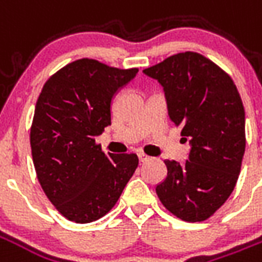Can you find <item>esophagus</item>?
<instances>
[{
  "label": "esophagus",
  "instance_id": "esophagus-1",
  "mask_svg": "<svg viewBox=\"0 0 262 262\" xmlns=\"http://www.w3.org/2000/svg\"><path fill=\"white\" fill-rule=\"evenodd\" d=\"M137 157H139V161H140V163H147L148 160H150V157L146 156L144 153H139L137 154Z\"/></svg>",
  "mask_w": 262,
  "mask_h": 262
}]
</instances>
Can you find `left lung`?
<instances>
[{"label":"left lung","instance_id":"1","mask_svg":"<svg viewBox=\"0 0 262 262\" xmlns=\"http://www.w3.org/2000/svg\"><path fill=\"white\" fill-rule=\"evenodd\" d=\"M164 88L168 115L191 150L184 164L165 160L160 201L185 222L210 217L236 187L246 150V118L234 82L202 54L185 52L143 70Z\"/></svg>","mask_w":262,"mask_h":262}]
</instances>
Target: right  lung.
<instances>
[{"instance_id": "add662e5", "label": "right lung", "mask_w": 262, "mask_h": 262, "mask_svg": "<svg viewBox=\"0 0 262 262\" xmlns=\"http://www.w3.org/2000/svg\"><path fill=\"white\" fill-rule=\"evenodd\" d=\"M137 71L75 60L52 75L37 98L31 127L37 180L71 222L90 223L105 216L137 168L136 154H105L95 143L111 125L116 92Z\"/></svg>"}]
</instances>
